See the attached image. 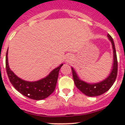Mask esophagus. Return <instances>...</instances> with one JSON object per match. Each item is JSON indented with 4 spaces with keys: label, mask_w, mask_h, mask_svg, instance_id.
<instances>
[{
    "label": "esophagus",
    "mask_w": 125,
    "mask_h": 125,
    "mask_svg": "<svg viewBox=\"0 0 125 125\" xmlns=\"http://www.w3.org/2000/svg\"><path fill=\"white\" fill-rule=\"evenodd\" d=\"M71 59H72V56H71V55H68V56H66V61H67V62L70 61Z\"/></svg>",
    "instance_id": "obj_1"
}]
</instances>
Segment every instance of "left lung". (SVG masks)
<instances>
[{
	"instance_id": "8db88e82",
	"label": "left lung",
	"mask_w": 125,
	"mask_h": 125,
	"mask_svg": "<svg viewBox=\"0 0 125 125\" xmlns=\"http://www.w3.org/2000/svg\"><path fill=\"white\" fill-rule=\"evenodd\" d=\"M108 37L112 44L113 50V64L112 70L108 78L98 83H88L84 82V81L81 80L74 68H71L73 77L76 86L83 93L88 96H97L101 95L108 91L112 86L116 78L117 73H118V61H117L115 46L113 39L110 34H108Z\"/></svg>"
}]
</instances>
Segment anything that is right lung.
I'll return each mask as SVG.
<instances>
[{
	"mask_svg": "<svg viewBox=\"0 0 125 125\" xmlns=\"http://www.w3.org/2000/svg\"><path fill=\"white\" fill-rule=\"evenodd\" d=\"M8 49L5 57V67L10 82L19 93L25 96L35 100H41L51 94L56 88L59 69L63 64L53 69L46 78L37 81L30 82L18 78L9 68L8 63Z\"/></svg>",
	"mask_w": 125,
	"mask_h": 125,
	"instance_id": "right-lung-1",
	"label": "right lung"
}]
</instances>
